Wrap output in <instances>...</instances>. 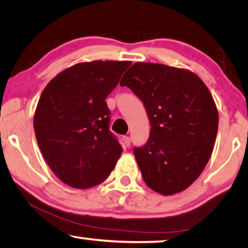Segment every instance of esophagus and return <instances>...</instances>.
<instances>
[{
    "mask_svg": "<svg viewBox=\"0 0 248 248\" xmlns=\"http://www.w3.org/2000/svg\"><path fill=\"white\" fill-rule=\"evenodd\" d=\"M123 142H124V144L126 145V146H130L131 145L130 136H123Z\"/></svg>",
    "mask_w": 248,
    "mask_h": 248,
    "instance_id": "34e87169",
    "label": "esophagus"
}]
</instances>
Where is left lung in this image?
<instances>
[{"mask_svg": "<svg viewBox=\"0 0 248 248\" xmlns=\"http://www.w3.org/2000/svg\"><path fill=\"white\" fill-rule=\"evenodd\" d=\"M142 100L151 131L134 148L146 186L163 196L184 191L196 181L213 153L218 112L209 89L191 71L136 62L120 82Z\"/></svg>", "mask_w": 248, "mask_h": 248, "instance_id": "obj_1", "label": "left lung"}]
</instances>
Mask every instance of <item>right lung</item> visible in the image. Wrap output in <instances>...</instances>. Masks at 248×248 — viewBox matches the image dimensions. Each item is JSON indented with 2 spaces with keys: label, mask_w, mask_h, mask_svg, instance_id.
<instances>
[{
  "label": "right lung",
  "mask_w": 248,
  "mask_h": 248,
  "mask_svg": "<svg viewBox=\"0 0 248 248\" xmlns=\"http://www.w3.org/2000/svg\"><path fill=\"white\" fill-rule=\"evenodd\" d=\"M131 62H80L57 75L42 92L33 118L39 148L64 184L88 189L102 184L123 149L109 131L105 99Z\"/></svg>",
  "instance_id": "1"
}]
</instances>
